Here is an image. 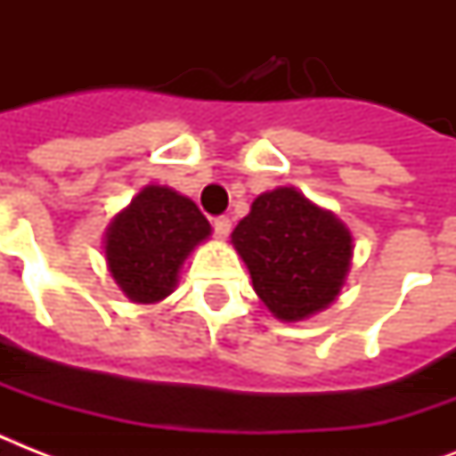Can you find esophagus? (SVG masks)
<instances>
[{"label": "esophagus", "mask_w": 456, "mask_h": 456, "mask_svg": "<svg viewBox=\"0 0 456 456\" xmlns=\"http://www.w3.org/2000/svg\"><path fill=\"white\" fill-rule=\"evenodd\" d=\"M213 229L217 236H227L232 232V220H229L227 215H220V217H215L213 220Z\"/></svg>", "instance_id": "1"}]
</instances>
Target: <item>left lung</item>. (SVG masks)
I'll list each match as a JSON object with an SVG mask.
<instances>
[{
    "mask_svg": "<svg viewBox=\"0 0 456 456\" xmlns=\"http://www.w3.org/2000/svg\"><path fill=\"white\" fill-rule=\"evenodd\" d=\"M232 241L260 300L284 322L333 303L353 257L350 232L289 186L257 196Z\"/></svg>",
    "mask_w": 456,
    "mask_h": 456,
    "instance_id": "obj_1",
    "label": "left lung"
}]
</instances>
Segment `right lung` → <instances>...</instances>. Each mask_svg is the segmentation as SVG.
<instances>
[{
    "mask_svg": "<svg viewBox=\"0 0 456 456\" xmlns=\"http://www.w3.org/2000/svg\"><path fill=\"white\" fill-rule=\"evenodd\" d=\"M210 224L196 203L167 186H146L106 232L110 274L134 303H158L177 286L179 265Z\"/></svg>",
    "mask_w": 456,
    "mask_h": 456,
    "instance_id": "add662e5",
    "label": "right lung"
}]
</instances>
